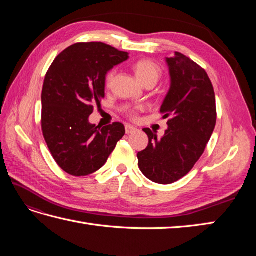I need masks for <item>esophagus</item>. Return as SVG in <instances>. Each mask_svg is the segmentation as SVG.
Returning a JSON list of instances; mask_svg holds the SVG:
<instances>
[{
	"label": "esophagus",
	"instance_id": "34e87169",
	"mask_svg": "<svg viewBox=\"0 0 256 256\" xmlns=\"http://www.w3.org/2000/svg\"><path fill=\"white\" fill-rule=\"evenodd\" d=\"M135 131H136V128L133 126V125H131V124L125 125V132H126V134H131Z\"/></svg>",
	"mask_w": 256,
	"mask_h": 256
}]
</instances>
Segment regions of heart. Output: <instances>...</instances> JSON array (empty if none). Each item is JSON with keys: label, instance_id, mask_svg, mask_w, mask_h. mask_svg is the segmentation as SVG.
<instances>
[{"label": "heart", "instance_id": "heart-1", "mask_svg": "<svg viewBox=\"0 0 256 256\" xmlns=\"http://www.w3.org/2000/svg\"><path fill=\"white\" fill-rule=\"evenodd\" d=\"M133 70H134L135 76H136V78L143 84L146 82L156 84L162 74L160 67L153 60H150V59H140V60L136 62L133 64ZM114 74H116L114 70H110V72L106 74V79H104L106 86L111 84Z\"/></svg>", "mask_w": 256, "mask_h": 256}]
</instances>
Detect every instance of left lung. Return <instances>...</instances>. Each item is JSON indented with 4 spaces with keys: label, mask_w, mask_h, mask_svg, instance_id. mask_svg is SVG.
I'll list each match as a JSON object with an SVG mask.
<instances>
[{
    "label": "left lung",
    "mask_w": 256,
    "mask_h": 256,
    "mask_svg": "<svg viewBox=\"0 0 256 256\" xmlns=\"http://www.w3.org/2000/svg\"><path fill=\"white\" fill-rule=\"evenodd\" d=\"M170 86L160 106L162 118L170 116L160 138L150 128L143 131L148 145L138 152V167L156 184H172L192 170L204 154L216 126V96L204 70L192 59L175 52L166 57Z\"/></svg>",
    "instance_id": "left-lung-1"
}]
</instances>
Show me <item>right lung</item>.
<instances>
[{"label": "right lung", "mask_w": 256, "mask_h": 256, "mask_svg": "<svg viewBox=\"0 0 256 256\" xmlns=\"http://www.w3.org/2000/svg\"><path fill=\"white\" fill-rule=\"evenodd\" d=\"M128 52L103 42H79L59 54L42 91V128L62 170L86 176L106 164L125 134L122 123L102 128L89 122L106 96V76L128 60Z\"/></svg>", "instance_id": "add662e5"}]
</instances>
